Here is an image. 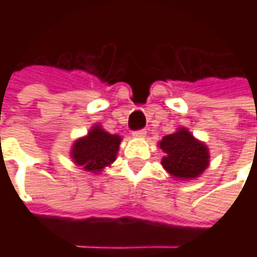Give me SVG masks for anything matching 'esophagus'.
Instances as JSON below:
<instances>
[{
	"instance_id": "1",
	"label": "esophagus",
	"mask_w": 257,
	"mask_h": 257,
	"mask_svg": "<svg viewBox=\"0 0 257 257\" xmlns=\"http://www.w3.org/2000/svg\"><path fill=\"white\" fill-rule=\"evenodd\" d=\"M146 134H147L146 130H139V132H134L133 137H136V139H144V137H146Z\"/></svg>"
}]
</instances>
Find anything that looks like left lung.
Wrapping results in <instances>:
<instances>
[{
  "label": "left lung",
  "instance_id": "1",
  "mask_svg": "<svg viewBox=\"0 0 257 257\" xmlns=\"http://www.w3.org/2000/svg\"><path fill=\"white\" fill-rule=\"evenodd\" d=\"M163 150L162 166L174 180H194L210 164L207 146L197 140L186 127H179L173 134L159 142Z\"/></svg>",
  "mask_w": 257,
  "mask_h": 257
}]
</instances>
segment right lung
I'll return each instance as SVG.
<instances>
[{
	"mask_svg": "<svg viewBox=\"0 0 257 257\" xmlns=\"http://www.w3.org/2000/svg\"><path fill=\"white\" fill-rule=\"evenodd\" d=\"M120 143L121 137L118 134L107 133L101 124H94L88 133L73 143L70 157L84 172L98 174L115 162Z\"/></svg>",
	"mask_w": 257,
	"mask_h": 257,
	"instance_id": "obj_1",
	"label": "right lung"
}]
</instances>
